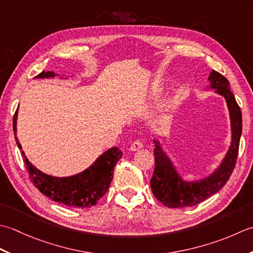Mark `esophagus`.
<instances>
[{
	"instance_id": "obj_1",
	"label": "esophagus",
	"mask_w": 253,
	"mask_h": 253,
	"mask_svg": "<svg viewBox=\"0 0 253 253\" xmlns=\"http://www.w3.org/2000/svg\"><path fill=\"white\" fill-rule=\"evenodd\" d=\"M143 147H144V143L142 141H140V140H137V141H134L131 144L130 149H131V151H133V152H135V151H138V149H141Z\"/></svg>"
}]
</instances>
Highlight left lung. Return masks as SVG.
<instances>
[{
    "label": "left lung",
    "instance_id": "8db88e82",
    "mask_svg": "<svg viewBox=\"0 0 253 253\" xmlns=\"http://www.w3.org/2000/svg\"><path fill=\"white\" fill-rule=\"evenodd\" d=\"M209 81L211 87L216 89L217 94L225 97L227 102L231 121V145L218 169L198 182H187L179 177L173 165L159 145L158 141L154 140L155 148V169L151 179V188L155 198L168 208H185L193 206L217 193L228 181L236 166L237 156L239 151V142L242 131V116L240 107L230 90L229 82L225 76L216 71H212Z\"/></svg>",
    "mask_w": 253,
    "mask_h": 253
}]
</instances>
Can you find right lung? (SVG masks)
Returning <instances> with one entry per match:
<instances>
[{
	"label": "right lung",
	"instance_id": "right-lung-1",
	"mask_svg": "<svg viewBox=\"0 0 253 253\" xmlns=\"http://www.w3.org/2000/svg\"><path fill=\"white\" fill-rule=\"evenodd\" d=\"M53 72H41L37 77H53ZM16 110L13 118V131L15 134L17 146L22 149V145L16 136ZM22 156L28 171L29 179L35 184L41 193L47 195L51 200L72 208L87 209L97 204L107 193L113 178V169L122 156V152L118 147L108 149L91 166L85 171L77 173L75 176L56 178L51 177L33 166L32 163L26 158L25 153L22 152Z\"/></svg>",
	"mask_w": 253,
	"mask_h": 253
}]
</instances>
